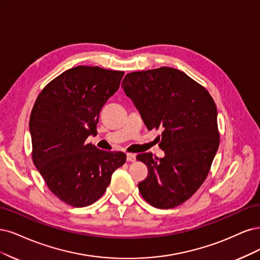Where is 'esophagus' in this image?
<instances>
[{"mask_svg": "<svg viewBox=\"0 0 260 260\" xmlns=\"http://www.w3.org/2000/svg\"><path fill=\"white\" fill-rule=\"evenodd\" d=\"M126 160L128 162H135L136 161V155L133 154V153H127L126 154Z\"/></svg>", "mask_w": 260, "mask_h": 260, "instance_id": "obj_1", "label": "esophagus"}]
</instances>
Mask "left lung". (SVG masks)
I'll use <instances>...</instances> for the list:
<instances>
[{
	"mask_svg": "<svg viewBox=\"0 0 260 260\" xmlns=\"http://www.w3.org/2000/svg\"><path fill=\"white\" fill-rule=\"evenodd\" d=\"M122 87L147 128L163 131L158 147L164 157L137 155L148 167V177L138 183L140 193L156 208L178 206L204 182L219 147L214 99L186 73L169 67L128 73Z\"/></svg>",
	"mask_w": 260,
	"mask_h": 260,
	"instance_id": "obj_1",
	"label": "left lung"
}]
</instances>
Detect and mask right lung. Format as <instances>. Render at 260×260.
I'll return each instance as SVG.
<instances>
[{"label": "right lung", "mask_w": 260, "mask_h": 260, "mask_svg": "<svg viewBox=\"0 0 260 260\" xmlns=\"http://www.w3.org/2000/svg\"><path fill=\"white\" fill-rule=\"evenodd\" d=\"M123 75L99 67H74L49 82L33 106V163L49 190L73 207L96 202L126 161L123 152L104 151L86 141L97 134L99 112Z\"/></svg>", "instance_id": "1"}]
</instances>
